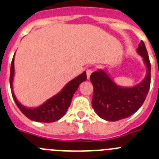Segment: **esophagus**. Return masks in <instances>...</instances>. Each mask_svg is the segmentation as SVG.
Returning <instances> with one entry per match:
<instances>
[{"mask_svg":"<svg viewBox=\"0 0 159 159\" xmlns=\"http://www.w3.org/2000/svg\"><path fill=\"white\" fill-rule=\"evenodd\" d=\"M93 72V69H92V68H89V69H87L86 70V74H87V78H88V79L89 78L90 75H91V74Z\"/></svg>","mask_w":159,"mask_h":159,"instance_id":"1","label":"esophagus"}]
</instances>
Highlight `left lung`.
Instances as JSON below:
<instances>
[{
	"mask_svg": "<svg viewBox=\"0 0 159 159\" xmlns=\"http://www.w3.org/2000/svg\"><path fill=\"white\" fill-rule=\"evenodd\" d=\"M137 51L147 66V76L139 85L132 88H121L116 85L103 70L95 71L90 76L93 85L92 105L101 118L116 121L134 114L142 106L151 86V62L143 41Z\"/></svg>",
	"mask_w": 159,
	"mask_h": 159,
	"instance_id": "obj_1",
	"label": "left lung"
}]
</instances>
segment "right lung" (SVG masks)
<instances>
[{
    "label": "right lung",
    "instance_id": "1",
    "mask_svg": "<svg viewBox=\"0 0 159 159\" xmlns=\"http://www.w3.org/2000/svg\"><path fill=\"white\" fill-rule=\"evenodd\" d=\"M14 75V57L11 63L10 69V87L12 91V95L17 107L22 111L24 115L26 116L28 119L36 122L51 123L58 120L62 118L66 112L67 109L70 107L72 101V97L74 93L78 89V86L82 81L87 79L86 73L83 72L79 76L69 81L67 85L62 89L60 93L54 96L46 101L41 106L37 108H26L20 104L19 101L16 98L14 93L12 91V80Z\"/></svg>",
    "mask_w": 159,
    "mask_h": 159
}]
</instances>
